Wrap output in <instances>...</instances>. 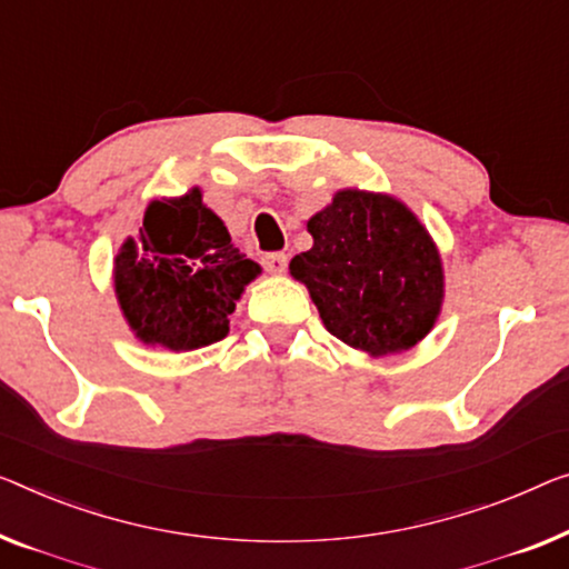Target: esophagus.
Listing matches in <instances>:
<instances>
[{
    "instance_id": "1",
    "label": "esophagus",
    "mask_w": 569,
    "mask_h": 569,
    "mask_svg": "<svg viewBox=\"0 0 569 569\" xmlns=\"http://www.w3.org/2000/svg\"><path fill=\"white\" fill-rule=\"evenodd\" d=\"M262 266H266L270 276H281V273H286L288 258L283 256V252H270V256L262 258Z\"/></svg>"
}]
</instances>
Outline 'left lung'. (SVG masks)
<instances>
[{
    "mask_svg": "<svg viewBox=\"0 0 569 569\" xmlns=\"http://www.w3.org/2000/svg\"><path fill=\"white\" fill-rule=\"evenodd\" d=\"M307 230L311 250L291 260L327 332L370 358L411 350L445 301L437 242L401 199L339 189Z\"/></svg>",
    "mask_w": 569,
    "mask_h": 569,
    "instance_id": "8db88e82",
    "label": "left lung"
}]
</instances>
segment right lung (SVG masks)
I'll return each mask as SVG.
<instances>
[{
  "instance_id": "obj_1",
  "label": "right lung",
  "mask_w": 569,
  "mask_h": 569,
  "mask_svg": "<svg viewBox=\"0 0 569 569\" xmlns=\"http://www.w3.org/2000/svg\"><path fill=\"white\" fill-rule=\"evenodd\" d=\"M260 273L193 186L183 197L148 203L140 234L117 252L112 281L142 345L189 352L227 337L244 286Z\"/></svg>"
}]
</instances>
